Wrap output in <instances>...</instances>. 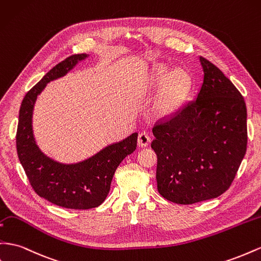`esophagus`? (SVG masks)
<instances>
[{"label":"esophagus","instance_id":"obj_1","mask_svg":"<svg viewBox=\"0 0 261 261\" xmlns=\"http://www.w3.org/2000/svg\"><path fill=\"white\" fill-rule=\"evenodd\" d=\"M137 144L139 147H147L148 145L150 144V136L148 135L147 133H140L138 135V139H137Z\"/></svg>","mask_w":261,"mask_h":261}]
</instances>
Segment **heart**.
I'll return each instance as SVG.
<instances>
[{
    "label": "heart",
    "mask_w": 261,
    "mask_h": 261,
    "mask_svg": "<svg viewBox=\"0 0 261 261\" xmlns=\"http://www.w3.org/2000/svg\"><path fill=\"white\" fill-rule=\"evenodd\" d=\"M154 98L153 111L161 117L171 116L182 108L191 90V79L182 69H170L163 65L154 66L147 74L146 89H159Z\"/></svg>",
    "instance_id": "obj_1"
}]
</instances>
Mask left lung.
Wrapping results in <instances>:
<instances>
[{"label":"left lung","mask_w":261,"mask_h":261,"mask_svg":"<svg viewBox=\"0 0 261 261\" xmlns=\"http://www.w3.org/2000/svg\"><path fill=\"white\" fill-rule=\"evenodd\" d=\"M203 82L195 100L152 128L158 192L193 204L217 198L233 182L247 147V109L230 80L200 57Z\"/></svg>","instance_id":"left-lung-1"}]
</instances>
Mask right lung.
<instances>
[{"label":"right lung","mask_w":261,"mask_h":261,"mask_svg":"<svg viewBox=\"0 0 261 261\" xmlns=\"http://www.w3.org/2000/svg\"><path fill=\"white\" fill-rule=\"evenodd\" d=\"M88 57L87 54L70 56L28 91L19 109L16 133L19 163L35 192L56 205L73 210L101 205L110 192L118 165L136 149L138 136L134 133L122 142L109 145L92 157L75 164L59 163L40 150L33 132V112L37 96L47 83L65 76Z\"/></svg>","instance_id":"obj_1"}]
</instances>
